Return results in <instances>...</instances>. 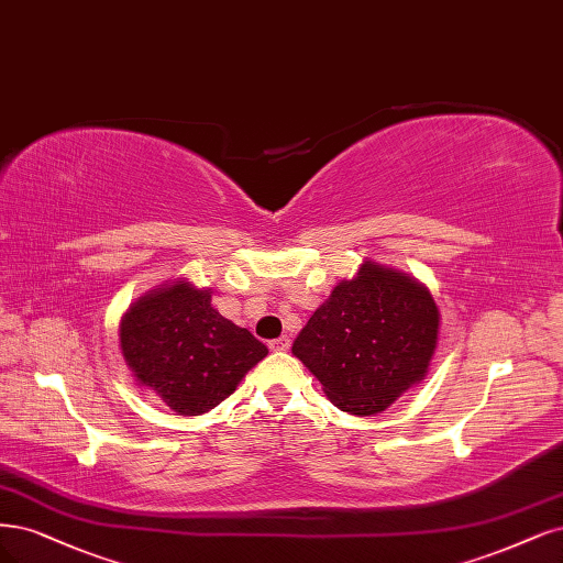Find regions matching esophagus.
<instances>
[{
  "instance_id": "1",
  "label": "esophagus",
  "mask_w": 563,
  "mask_h": 563,
  "mask_svg": "<svg viewBox=\"0 0 563 563\" xmlns=\"http://www.w3.org/2000/svg\"><path fill=\"white\" fill-rule=\"evenodd\" d=\"M267 346L273 349V352H288L290 340H288L286 335H282V338H277V340H269V344H267Z\"/></svg>"
}]
</instances>
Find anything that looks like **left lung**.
I'll list each match as a JSON object with an SVG mask.
<instances>
[{"instance_id": "left-lung-1", "label": "left lung", "mask_w": 563, "mask_h": 563, "mask_svg": "<svg viewBox=\"0 0 563 563\" xmlns=\"http://www.w3.org/2000/svg\"><path fill=\"white\" fill-rule=\"evenodd\" d=\"M438 328L429 288L400 269L365 261L309 317L294 356L342 412L371 417L426 377Z\"/></svg>"}]
</instances>
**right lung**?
Listing matches in <instances>:
<instances>
[{"mask_svg":"<svg viewBox=\"0 0 563 563\" xmlns=\"http://www.w3.org/2000/svg\"><path fill=\"white\" fill-rule=\"evenodd\" d=\"M119 338L134 379L184 417L214 410L267 356L263 342L211 307V290L186 279L134 300Z\"/></svg>","mask_w":563,"mask_h":563,"instance_id":"obj_1","label":"right lung"}]
</instances>
